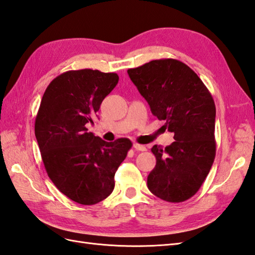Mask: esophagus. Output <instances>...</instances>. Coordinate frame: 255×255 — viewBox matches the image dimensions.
<instances>
[{
    "label": "esophagus",
    "instance_id": "obj_1",
    "mask_svg": "<svg viewBox=\"0 0 255 255\" xmlns=\"http://www.w3.org/2000/svg\"><path fill=\"white\" fill-rule=\"evenodd\" d=\"M133 148L138 150V151H145V150H147V148H145L144 145L139 144V143H133Z\"/></svg>",
    "mask_w": 255,
    "mask_h": 255
}]
</instances>
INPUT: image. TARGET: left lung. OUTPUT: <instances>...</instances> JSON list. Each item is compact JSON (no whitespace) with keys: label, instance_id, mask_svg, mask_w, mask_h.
Wrapping results in <instances>:
<instances>
[{"label":"left lung","instance_id":"8db88e82","mask_svg":"<svg viewBox=\"0 0 255 255\" xmlns=\"http://www.w3.org/2000/svg\"><path fill=\"white\" fill-rule=\"evenodd\" d=\"M162 128L174 132V142L153 145L156 164L148 175V188L156 197L182 203L202 186L216 155L213 96L193 70L176 59L152 60L128 69Z\"/></svg>","mask_w":255,"mask_h":255}]
</instances>
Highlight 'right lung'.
I'll return each mask as SVG.
<instances>
[{
  "instance_id": "right-lung-1",
  "label": "right lung",
  "mask_w": 255,
  "mask_h": 255,
  "mask_svg": "<svg viewBox=\"0 0 255 255\" xmlns=\"http://www.w3.org/2000/svg\"><path fill=\"white\" fill-rule=\"evenodd\" d=\"M118 80L117 73L92 69L64 72L47 86L37 113L35 134L47 174L81 205L110 196L115 173L132 145L128 138L107 142L86 128Z\"/></svg>"
}]
</instances>
